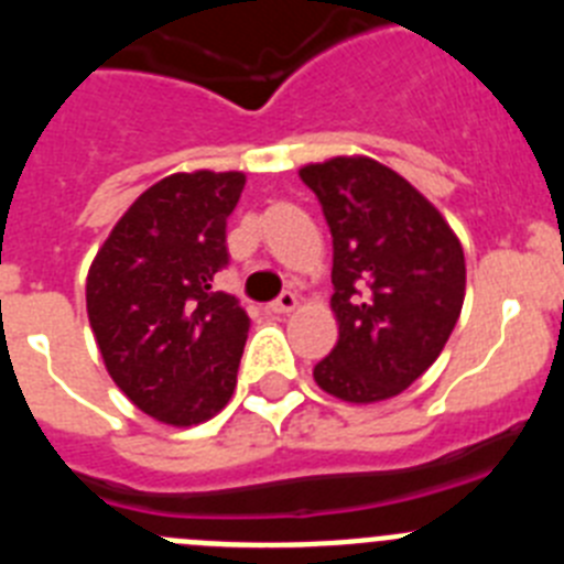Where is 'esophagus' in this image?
Segmentation results:
<instances>
[{"instance_id": "34e87169", "label": "esophagus", "mask_w": 564, "mask_h": 564, "mask_svg": "<svg viewBox=\"0 0 564 564\" xmlns=\"http://www.w3.org/2000/svg\"><path fill=\"white\" fill-rule=\"evenodd\" d=\"M296 305H299L296 293L282 291L279 293V299H273L271 302V313H291V311H296Z\"/></svg>"}]
</instances>
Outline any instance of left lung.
Instances as JSON below:
<instances>
[{
	"label": "left lung",
	"instance_id": "1",
	"mask_svg": "<svg viewBox=\"0 0 564 564\" xmlns=\"http://www.w3.org/2000/svg\"><path fill=\"white\" fill-rule=\"evenodd\" d=\"M333 234L338 341L313 367L325 392L387 401L430 370L466 296L460 239L412 183L370 158L299 169Z\"/></svg>",
	"mask_w": 564,
	"mask_h": 564
}]
</instances>
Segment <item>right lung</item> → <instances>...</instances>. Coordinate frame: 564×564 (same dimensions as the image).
<instances>
[{
	"instance_id": "1",
	"label": "right lung",
	"mask_w": 564,
	"mask_h": 564,
	"mask_svg": "<svg viewBox=\"0 0 564 564\" xmlns=\"http://www.w3.org/2000/svg\"><path fill=\"white\" fill-rule=\"evenodd\" d=\"M242 186V172L169 174L89 265V327L107 372L154 421L194 426L234 395L251 318L214 276L228 265L226 220Z\"/></svg>"
}]
</instances>
